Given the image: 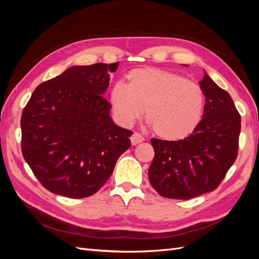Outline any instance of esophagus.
<instances>
[{
    "label": "esophagus",
    "instance_id": "34e87169",
    "mask_svg": "<svg viewBox=\"0 0 259 259\" xmlns=\"http://www.w3.org/2000/svg\"><path fill=\"white\" fill-rule=\"evenodd\" d=\"M144 139L145 138L142 134H139V133H134V134H133L131 137V143L133 146H136L139 143H143Z\"/></svg>",
    "mask_w": 259,
    "mask_h": 259
}]
</instances>
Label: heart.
Here are the masks:
<instances>
[{"mask_svg":"<svg viewBox=\"0 0 259 259\" xmlns=\"http://www.w3.org/2000/svg\"><path fill=\"white\" fill-rule=\"evenodd\" d=\"M115 84L110 104L121 123L131 125L143 114L156 136L180 140L197 128L204 107L200 86L180 74L158 68H139Z\"/></svg>","mask_w":259,"mask_h":259,"instance_id":"1","label":"heart"}]
</instances>
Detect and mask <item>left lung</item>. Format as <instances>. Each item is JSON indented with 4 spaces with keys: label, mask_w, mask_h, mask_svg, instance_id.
<instances>
[{
    "label": "left lung",
    "mask_w": 259,
    "mask_h": 259,
    "mask_svg": "<svg viewBox=\"0 0 259 259\" xmlns=\"http://www.w3.org/2000/svg\"><path fill=\"white\" fill-rule=\"evenodd\" d=\"M200 88L206 103L192 134L178 142L151 139L148 176L164 198L189 200L213 191L237 159L241 116L233 100L205 71Z\"/></svg>",
    "instance_id": "8db88e82"
}]
</instances>
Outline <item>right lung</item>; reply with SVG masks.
Returning <instances> with one entry per match:
<instances>
[{"instance_id": "obj_1", "label": "right lung", "mask_w": 259, "mask_h": 259, "mask_svg": "<svg viewBox=\"0 0 259 259\" xmlns=\"http://www.w3.org/2000/svg\"><path fill=\"white\" fill-rule=\"evenodd\" d=\"M119 62L73 66L34 90L21 115V151L49 191L96 193L131 147L133 132L112 121L104 97Z\"/></svg>"}]
</instances>
